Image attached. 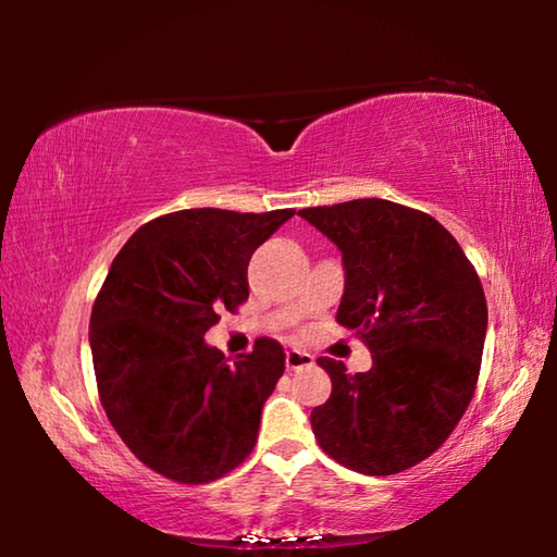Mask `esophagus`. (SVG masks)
<instances>
[{"instance_id":"esophagus-1","label":"esophagus","mask_w":557,"mask_h":557,"mask_svg":"<svg viewBox=\"0 0 557 557\" xmlns=\"http://www.w3.org/2000/svg\"><path fill=\"white\" fill-rule=\"evenodd\" d=\"M285 363H287V371H299V369H307V366H312L314 356L307 351H299V348H289L285 354Z\"/></svg>"}]
</instances>
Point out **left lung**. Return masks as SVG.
Listing matches in <instances>:
<instances>
[{
    "label": "left lung",
    "instance_id": "1",
    "mask_svg": "<svg viewBox=\"0 0 557 557\" xmlns=\"http://www.w3.org/2000/svg\"><path fill=\"white\" fill-rule=\"evenodd\" d=\"M344 256L336 322L373 356L346 373L322 356L332 395L312 410L329 457L369 476L398 474L445 445L474 398L486 336L484 287L445 225L385 199L301 209Z\"/></svg>",
    "mask_w": 557,
    "mask_h": 557
}]
</instances>
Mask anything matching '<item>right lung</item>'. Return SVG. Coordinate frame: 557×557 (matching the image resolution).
Listing matches in <instances>:
<instances>
[{
  "instance_id": "right-lung-1",
  "label": "right lung",
  "mask_w": 557,
  "mask_h": 557,
  "mask_svg": "<svg viewBox=\"0 0 557 557\" xmlns=\"http://www.w3.org/2000/svg\"><path fill=\"white\" fill-rule=\"evenodd\" d=\"M295 209H188L145 223L122 245L90 314L102 408L145 467L209 484L243 465L285 351L262 336L225 358L203 342L221 309L248 299V262Z\"/></svg>"
}]
</instances>
